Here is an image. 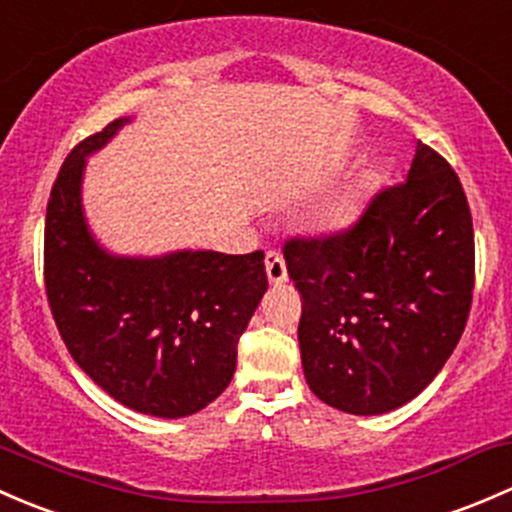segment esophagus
<instances>
[{"label": "esophagus", "mask_w": 512, "mask_h": 512, "mask_svg": "<svg viewBox=\"0 0 512 512\" xmlns=\"http://www.w3.org/2000/svg\"><path fill=\"white\" fill-rule=\"evenodd\" d=\"M266 273L273 286H281V283L288 281L286 261H283V256L278 251H268L266 254Z\"/></svg>", "instance_id": "34e87169"}]
</instances>
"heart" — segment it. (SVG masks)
<instances>
[{
  "mask_svg": "<svg viewBox=\"0 0 512 512\" xmlns=\"http://www.w3.org/2000/svg\"><path fill=\"white\" fill-rule=\"evenodd\" d=\"M347 214H350V212H347V207H342V204H340V207H333V209H330V212L325 214V219L333 221V224H340V221H345V219H347Z\"/></svg>",
  "mask_w": 512,
  "mask_h": 512,
  "instance_id": "1",
  "label": "heart"
}]
</instances>
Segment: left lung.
I'll return each instance as SVG.
<instances>
[{
	"label": "left lung",
	"mask_w": 512,
	"mask_h": 512,
	"mask_svg": "<svg viewBox=\"0 0 512 512\" xmlns=\"http://www.w3.org/2000/svg\"><path fill=\"white\" fill-rule=\"evenodd\" d=\"M308 387L347 414H384L446 365L471 313L473 221L461 179L416 145L407 179L379 189L347 229L291 236Z\"/></svg>",
	"instance_id": "left-lung-1"
}]
</instances>
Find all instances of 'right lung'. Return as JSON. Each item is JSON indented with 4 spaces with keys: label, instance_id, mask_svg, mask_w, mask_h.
<instances>
[{
    "label": "right lung",
    "instance_id": "1",
    "mask_svg": "<svg viewBox=\"0 0 512 512\" xmlns=\"http://www.w3.org/2000/svg\"><path fill=\"white\" fill-rule=\"evenodd\" d=\"M123 123L78 142L51 187L46 298L68 352L100 389L135 412L177 419L229 387L268 278L263 251L118 258L100 249L81 212L83 165Z\"/></svg>",
    "mask_w": 512,
    "mask_h": 512
}]
</instances>
